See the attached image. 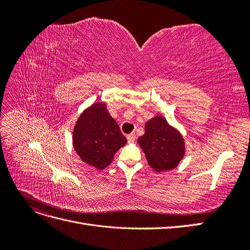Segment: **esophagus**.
<instances>
[{"mask_svg": "<svg viewBox=\"0 0 250 250\" xmlns=\"http://www.w3.org/2000/svg\"><path fill=\"white\" fill-rule=\"evenodd\" d=\"M135 139H137V137H135V134L130 133V134L127 135V141H128V143H134V142H135Z\"/></svg>", "mask_w": 250, "mask_h": 250, "instance_id": "obj_1", "label": "esophagus"}]
</instances>
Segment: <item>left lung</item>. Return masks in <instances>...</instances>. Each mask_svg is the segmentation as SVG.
I'll use <instances>...</instances> for the list:
<instances>
[{
  "label": "left lung",
  "mask_w": 250,
  "mask_h": 250,
  "mask_svg": "<svg viewBox=\"0 0 250 250\" xmlns=\"http://www.w3.org/2000/svg\"><path fill=\"white\" fill-rule=\"evenodd\" d=\"M138 143L156 172L175 168L185 154L184 138L161 116L148 121Z\"/></svg>",
  "instance_id": "left-lung-1"
}]
</instances>
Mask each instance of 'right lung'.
I'll use <instances>...</instances> for the list:
<instances>
[{"mask_svg":"<svg viewBox=\"0 0 250 250\" xmlns=\"http://www.w3.org/2000/svg\"><path fill=\"white\" fill-rule=\"evenodd\" d=\"M126 142L105 104L100 102L83 111L74 128L73 145L77 154L97 169L107 167Z\"/></svg>","mask_w":250,"mask_h":250,"instance_id":"1","label":"right lung"}]
</instances>
